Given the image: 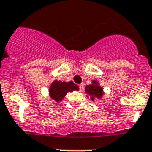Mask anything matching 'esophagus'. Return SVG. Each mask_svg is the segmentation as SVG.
Wrapping results in <instances>:
<instances>
[{"label": "esophagus", "mask_w": 152, "mask_h": 152, "mask_svg": "<svg viewBox=\"0 0 152 152\" xmlns=\"http://www.w3.org/2000/svg\"><path fill=\"white\" fill-rule=\"evenodd\" d=\"M79 88H80V92H82V91H84V84H80V85H79Z\"/></svg>", "instance_id": "1"}]
</instances>
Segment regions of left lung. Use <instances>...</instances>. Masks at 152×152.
<instances>
[{
    "label": "left lung",
    "mask_w": 152,
    "mask_h": 152,
    "mask_svg": "<svg viewBox=\"0 0 152 152\" xmlns=\"http://www.w3.org/2000/svg\"><path fill=\"white\" fill-rule=\"evenodd\" d=\"M85 93L88 94L87 97L91 98L92 101L102 99L104 96L103 88L100 85V83L96 80H92L91 84L86 86Z\"/></svg>",
    "instance_id": "left-lung-1"
}]
</instances>
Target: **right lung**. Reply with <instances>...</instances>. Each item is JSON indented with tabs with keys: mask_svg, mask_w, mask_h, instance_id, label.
<instances>
[{
	"mask_svg": "<svg viewBox=\"0 0 152 152\" xmlns=\"http://www.w3.org/2000/svg\"><path fill=\"white\" fill-rule=\"evenodd\" d=\"M75 91H79L78 86L74 84L72 81L65 82L61 80H55L49 89V95L52 100L60 103L66 96L68 92H73Z\"/></svg>",
	"mask_w": 152,
	"mask_h": 152,
	"instance_id": "add662e5",
	"label": "right lung"
}]
</instances>
